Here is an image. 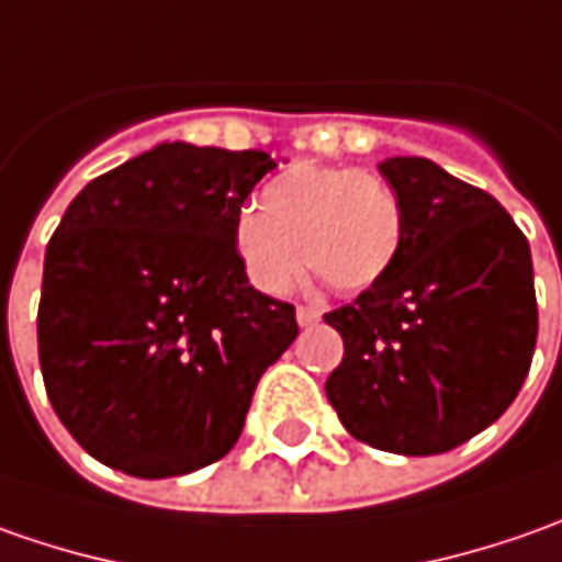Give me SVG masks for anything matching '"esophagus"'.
Wrapping results in <instances>:
<instances>
[{"instance_id": "34e87169", "label": "esophagus", "mask_w": 562, "mask_h": 562, "mask_svg": "<svg viewBox=\"0 0 562 562\" xmlns=\"http://www.w3.org/2000/svg\"><path fill=\"white\" fill-rule=\"evenodd\" d=\"M295 319H299V326H314L319 319V311L317 307H299V311H295Z\"/></svg>"}]
</instances>
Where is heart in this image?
Returning a JSON list of instances; mask_svg holds the SVG:
<instances>
[{"mask_svg": "<svg viewBox=\"0 0 562 562\" xmlns=\"http://www.w3.org/2000/svg\"><path fill=\"white\" fill-rule=\"evenodd\" d=\"M401 236V199L379 173L292 165L263 186L258 207L236 217L233 251L263 295L292 285L301 255L333 289L360 292L389 273Z\"/></svg>", "mask_w": 562, "mask_h": 562, "instance_id": "obj_1", "label": "heart"}]
</instances>
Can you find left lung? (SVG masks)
Here are the masks:
<instances>
[{
    "mask_svg": "<svg viewBox=\"0 0 562 562\" xmlns=\"http://www.w3.org/2000/svg\"><path fill=\"white\" fill-rule=\"evenodd\" d=\"M401 199L395 263L326 314L345 358L326 397L351 436L392 454H445L519 395L535 339L532 251L488 192L429 158L379 161Z\"/></svg>",
    "mask_w": 562,
    "mask_h": 562,
    "instance_id": "8db88e82",
    "label": "left lung"
}]
</instances>
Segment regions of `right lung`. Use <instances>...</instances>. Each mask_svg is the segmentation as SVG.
I'll use <instances>...</instances> for the list:
<instances>
[{
	"mask_svg": "<svg viewBox=\"0 0 562 562\" xmlns=\"http://www.w3.org/2000/svg\"><path fill=\"white\" fill-rule=\"evenodd\" d=\"M277 161L161 143L68 204L36 317L52 407L83 451L139 479L195 473L243 436L258 379L299 336L248 285L233 223Z\"/></svg>",
	"mask_w": 562,
	"mask_h": 562,
	"instance_id": "obj_1",
	"label": "right lung"
}]
</instances>
